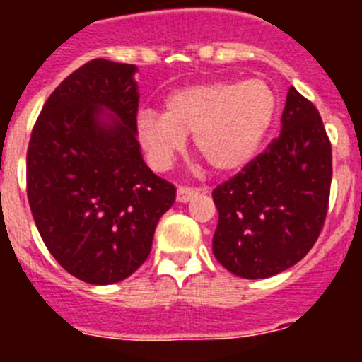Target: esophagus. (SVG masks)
I'll list each match as a JSON object with an SVG mask.
<instances>
[{
    "instance_id": "34e87169",
    "label": "esophagus",
    "mask_w": 362,
    "mask_h": 362,
    "mask_svg": "<svg viewBox=\"0 0 362 362\" xmlns=\"http://www.w3.org/2000/svg\"><path fill=\"white\" fill-rule=\"evenodd\" d=\"M197 192L196 188H188V187H179L177 188V201L179 203H188V201L192 199V197H196L197 196Z\"/></svg>"
}]
</instances>
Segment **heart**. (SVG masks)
Returning a JSON list of instances; mask_svg holds the SVG:
<instances>
[{"mask_svg": "<svg viewBox=\"0 0 362 362\" xmlns=\"http://www.w3.org/2000/svg\"><path fill=\"white\" fill-rule=\"evenodd\" d=\"M165 112L141 110L139 143L156 168H166L187 136L216 172L228 174L254 159L277 114V95L263 79L188 85L165 98Z\"/></svg>", "mask_w": 362, "mask_h": 362, "instance_id": "1", "label": "heart"}]
</instances>
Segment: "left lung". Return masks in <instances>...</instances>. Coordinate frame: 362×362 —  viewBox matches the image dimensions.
Listing matches in <instances>:
<instances>
[{
  "label": "left lung",
  "mask_w": 362,
  "mask_h": 362,
  "mask_svg": "<svg viewBox=\"0 0 362 362\" xmlns=\"http://www.w3.org/2000/svg\"><path fill=\"white\" fill-rule=\"evenodd\" d=\"M330 185L332 146L321 116L290 86L279 137L212 192L216 259L243 279L288 270L317 241Z\"/></svg>",
  "instance_id": "1"
}]
</instances>
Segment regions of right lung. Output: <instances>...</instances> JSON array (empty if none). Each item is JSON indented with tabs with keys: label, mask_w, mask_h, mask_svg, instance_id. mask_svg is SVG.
Returning <instances> with one entry per match:
<instances>
[{
	"label": "right lung",
	"mask_w": 362,
	"mask_h": 362,
	"mask_svg": "<svg viewBox=\"0 0 362 362\" xmlns=\"http://www.w3.org/2000/svg\"><path fill=\"white\" fill-rule=\"evenodd\" d=\"M136 65L94 59L47 99L27 152L32 216L50 254L74 277L114 284L152 250L175 187L143 161Z\"/></svg>",
	"instance_id": "right-lung-1"
}]
</instances>
